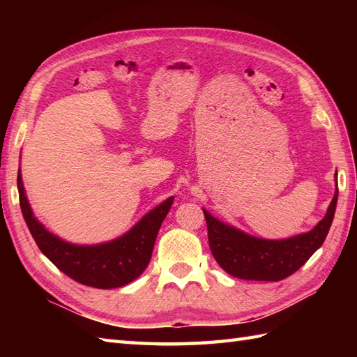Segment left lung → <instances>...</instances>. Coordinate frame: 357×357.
Instances as JSON below:
<instances>
[{"label": "left lung", "instance_id": "left-lung-1", "mask_svg": "<svg viewBox=\"0 0 357 357\" xmlns=\"http://www.w3.org/2000/svg\"><path fill=\"white\" fill-rule=\"evenodd\" d=\"M337 188L327 215L312 231L284 241L253 238L225 225L204 210L208 245L216 262L229 275L247 280H282L298 271L319 248L335 218Z\"/></svg>", "mask_w": 357, "mask_h": 357}]
</instances>
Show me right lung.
I'll list each match as a JSON object with an SVG mask.
<instances>
[{
    "label": "right lung",
    "instance_id": "right-lung-1",
    "mask_svg": "<svg viewBox=\"0 0 357 357\" xmlns=\"http://www.w3.org/2000/svg\"><path fill=\"white\" fill-rule=\"evenodd\" d=\"M18 193L22 216L41 252L61 270L82 285L95 288H118L130 284L146 270L153 252L158 231L169 213L174 198L144 216L124 236L101 245H73L49 233L36 221L30 208L21 172L18 170Z\"/></svg>",
    "mask_w": 357,
    "mask_h": 357
}]
</instances>
